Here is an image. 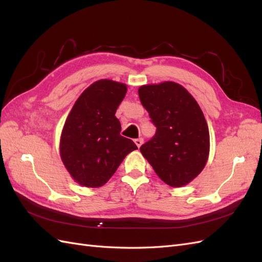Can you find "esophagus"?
<instances>
[{"mask_svg":"<svg viewBox=\"0 0 262 262\" xmlns=\"http://www.w3.org/2000/svg\"><path fill=\"white\" fill-rule=\"evenodd\" d=\"M134 143L137 144V146H138V147H140L142 144H143V139H142V138L136 139V140H134Z\"/></svg>","mask_w":262,"mask_h":262,"instance_id":"esophagus-1","label":"esophagus"}]
</instances>
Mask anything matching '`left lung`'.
<instances>
[{
	"instance_id": "8db88e82",
	"label": "left lung",
	"mask_w": 262,
	"mask_h": 262,
	"mask_svg": "<svg viewBox=\"0 0 262 262\" xmlns=\"http://www.w3.org/2000/svg\"><path fill=\"white\" fill-rule=\"evenodd\" d=\"M141 104L156 126L155 136L140 147L157 176L171 187L193 180L207 164L210 134L195 99L175 82L143 85Z\"/></svg>"
}]
</instances>
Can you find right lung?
I'll return each mask as SVG.
<instances>
[{"label": "right lung", "mask_w": 262, "mask_h": 262, "mask_svg": "<svg viewBox=\"0 0 262 262\" xmlns=\"http://www.w3.org/2000/svg\"><path fill=\"white\" fill-rule=\"evenodd\" d=\"M126 85L112 80L93 83L77 98L60 140V155L70 175L84 187L105 185L124 157L138 146L120 136L116 118Z\"/></svg>", "instance_id": "add662e5"}]
</instances>
